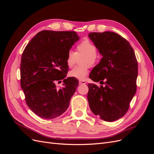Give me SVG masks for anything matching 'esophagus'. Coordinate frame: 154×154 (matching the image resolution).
Instances as JSON below:
<instances>
[{"mask_svg":"<svg viewBox=\"0 0 154 154\" xmlns=\"http://www.w3.org/2000/svg\"><path fill=\"white\" fill-rule=\"evenodd\" d=\"M79 83L80 84H86V82L84 80H80L79 81Z\"/></svg>","mask_w":154,"mask_h":154,"instance_id":"esophagus-1","label":"esophagus"}]
</instances>
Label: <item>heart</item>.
<instances>
[{
    "label": "heart",
    "mask_w": 154,
    "mask_h": 154,
    "mask_svg": "<svg viewBox=\"0 0 154 154\" xmlns=\"http://www.w3.org/2000/svg\"><path fill=\"white\" fill-rule=\"evenodd\" d=\"M96 51V45L88 39L82 40L77 45L76 53L69 51L66 57V63L69 67H72L78 58L83 57L81 60L83 66L73 68L69 72V76L77 80H85L88 74V66H94L97 61Z\"/></svg>",
    "instance_id": "heart-1"
}]
</instances>
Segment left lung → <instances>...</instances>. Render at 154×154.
Listing matches in <instances>:
<instances>
[{
	"label": "left lung",
	"mask_w": 154,
	"mask_h": 154,
	"mask_svg": "<svg viewBox=\"0 0 154 154\" xmlns=\"http://www.w3.org/2000/svg\"><path fill=\"white\" fill-rule=\"evenodd\" d=\"M88 36L102 56L90 78L105 85H88V104L96 116L114 122L127 113L136 94L137 59L128 42L116 32H90Z\"/></svg>",
	"instance_id": "obj_1"
}]
</instances>
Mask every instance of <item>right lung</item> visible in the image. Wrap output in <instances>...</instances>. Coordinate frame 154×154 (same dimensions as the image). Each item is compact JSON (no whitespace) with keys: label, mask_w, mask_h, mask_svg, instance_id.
Segmentation results:
<instances>
[{"label":"right lung","mask_w":154,"mask_h":154,"mask_svg":"<svg viewBox=\"0 0 154 154\" xmlns=\"http://www.w3.org/2000/svg\"><path fill=\"white\" fill-rule=\"evenodd\" d=\"M80 39L74 31L44 30L37 33L23 51L20 85L29 108L39 117L54 119L64 113L78 86L73 78H66L67 53ZM64 87L56 88L62 80Z\"/></svg>","instance_id":"1"}]
</instances>
